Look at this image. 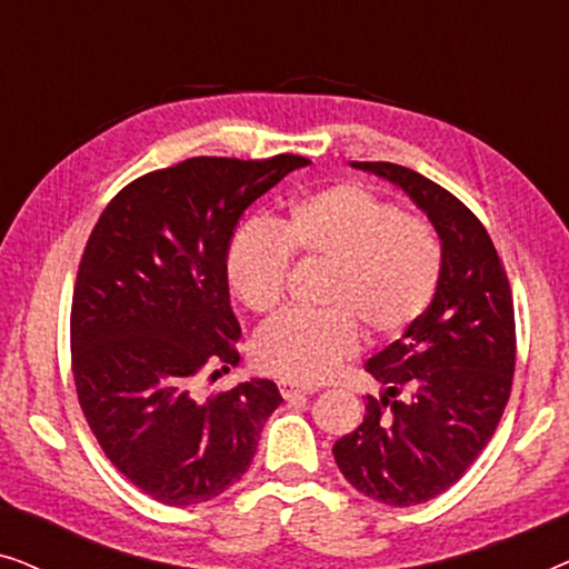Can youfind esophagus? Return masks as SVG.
<instances>
[{"instance_id":"1","label":"esophagus","mask_w":569,"mask_h":569,"mask_svg":"<svg viewBox=\"0 0 569 569\" xmlns=\"http://www.w3.org/2000/svg\"><path fill=\"white\" fill-rule=\"evenodd\" d=\"M279 391H282V396H284L287 401H295V399H306V396L316 393V388L295 386V383H279Z\"/></svg>"}]
</instances>
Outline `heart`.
Listing matches in <instances>:
<instances>
[{"mask_svg":"<svg viewBox=\"0 0 569 569\" xmlns=\"http://www.w3.org/2000/svg\"><path fill=\"white\" fill-rule=\"evenodd\" d=\"M290 253L321 263L316 313H287L253 339V360L290 383H321L360 345L396 339L415 326L440 282L432 228L360 183H337L298 199L284 220L251 222L232 238L224 274L256 316L282 300Z\"/></svg>","mask_w":569,"mask_h":569,"instance_id":"b5f03b06","label":"heart"}]
</instances>
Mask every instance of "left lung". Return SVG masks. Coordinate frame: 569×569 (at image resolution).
<instances>
[{
  "instance_id": "left-lung-1",
  "label": "left lung",
  "mask_w": 569,
  "mask_h": 569,
  "mask_svg": "<svg viewBox=\"0 0 569 569\" xmlns=\"http://www.w3.org/2000/svg\"><path fill=\"white\" fill-rule=\"evenodd\" d=\"M393 183L440 238V282L403 337L365 362L383 386L362 425L333 442L339 471L370 500L409 508L453 487L492 438L516 372L510 284L469 207L393 162H349Z\"/></svg>"
}]
</instances>
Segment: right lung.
<instances>
[{"instance_id": "1", "label": "right lung", "mask_w": 569, "mask_h": 569, "mask_svg": "<svg viewBox=\"0 0 569 569\" xmlns=\"http://www.w3.org/2000/svg\"><path fill=\"white\" fill-rule=\"evenodd\" d=\"M306 166L298 154L183 160L116 193L90 232L72 298L77 399L116 469L162 505L236 485L282 403L274 380L199 399L197 378L240 360L224 274L240 217Z\"/></svg>"}]
</instances>
